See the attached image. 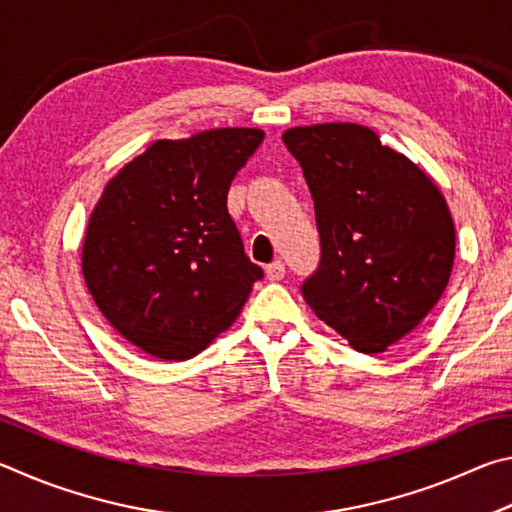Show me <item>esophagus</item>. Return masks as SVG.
Segmentation results:
<instances>
[{
  "mask_svg": "<svg viewBox=\"0 0 512 512\" xmlns=\"http://www.w3.org/2000/svg\"><path fill=\"white\" fill-rule=\"evenodd\" d=\"M264 273H266V280H271V282L282 280V277H284V264L280 262V259H275V262H271V264L264 268Z\"/></svg>",
  "mask_w": 512,
  "mask_h": 512,
  "instance_id": "1",
  "label": "esophagus"
}]
</instances>
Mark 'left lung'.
Masks as SVG:
<instances>
[{
	"instance_id": "left-lung-1",
	"label": "left lung",
	"mask_w": 512,
	"mask_h": 512,
	"mask_svg": "<svg viewBox=\"0 0 512 512\" xmlns=\"http://www.w3.org/2000/svg\"><path fill=\"white\" fill-rule=\"evenodd\" d=\"M282 140L305 173L320 235L302 298L354 350L384 352L447 289L456 228L445 196L368 126H296Z\"/></svg>"
}]
</instances>
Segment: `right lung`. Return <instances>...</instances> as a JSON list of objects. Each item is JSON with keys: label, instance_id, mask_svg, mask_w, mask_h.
I'll list each match as a JSON object with an SVG mask.
<instances>
[{"label": "right lung", "instance_id": "add662e5", "mask_svg": "<svg viewBox=\"0 0 512 512\" xmlns=\"http://www.w3.org/2000/svg\"><path fill=\"white\" fill-rule=\"evenodd\" d=\"M262 140L259 128L158 140L108 180L94 205L81 253L85 284L108 323L151 357L203 352L264 275L225 205Z\"/></svg>", "mask_w": 512, "mask_h": 512}]
</instances>
